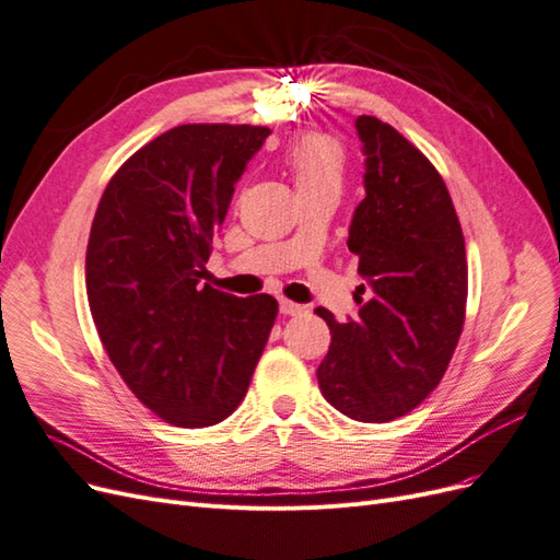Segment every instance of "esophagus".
I'll return each instance as SVG.
<instances>
[{"label":"esophagus","mask_w":560,"mask_h":560,"mask_svg":"<svg viewBox=\"0 0 560 560\" xmlns=\"http://www.w3.org/2000/svg\"><path fill=\"white\" fill-rule=\"evenodd\" d=\"M303 311V306H299V303H294V301H287V299H280V313L282 315H301Z\"/></svg>","instance_id":"esophagus-1"}]
</instances>
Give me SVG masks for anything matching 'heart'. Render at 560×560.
Segmentation results:
<instances>
[{"instance_id":"1","label":"heart","mask_w":560,"mask_h":560,"mask_svg":"<svg viewBox=\"0 0 560 560\" xmlns=\"http://www.w3.org/2000/svg\"><path fill=\"white\" fill-rule=\"evenodd\" d=\"M284 165L290 171L296 191L341 189L346 154L341 144L327 135H303L284 154Z\"/></svg>"}]
</instances>
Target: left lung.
Segmentation results:
<instances>
[{
	"label": "left lung",
	"instance_id": "obj_1",
	"mask_svg": "<svg viewBox=\"0 0 560 560\" xmlns=\"http://www.w3.org/2000/svg\"><path fill=\"white\" fill-rule=\"evenodd\" d=\"M354 128L366 196L348 249L364 284L354 290V319L315 308L331 331L317 383L343 416L387 422L416 409L446 374L465 325V238L436 167L376 116H360Z\"/></svg>",
	"mask_w": 560,
	"mask_h": 560
}]
</instances>
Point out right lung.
I'll return each instance as SVG.
<instances>
[{
    "label": "right lung",
    "instance_id": "right-lung-1",
    "mask_svg": "<svg viewBox=\"0 0 560 560\" xmlns=\"http://www.w3.org/2000/svg\"><path fill=\"white\" fill-rule=\"evenodd\" d=\"M261 126L186 124L118 167L91 226L86 292L112 364L147 409L208 428L243 401L278 315L268 294L200 287Z\"/></svg>",
    "mask_w": 560,
    "mask_h": 560
}]
</instances>
